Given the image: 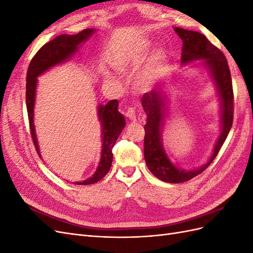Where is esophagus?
Here are the masks:
<instances>
[{
  "instance_id": "obj_1",
  "label": "esophagus",
  "mask_w": 253,
  "mask_h": 253,
  "mask_svg": "<svg viewBox=\"0 0 253 253\" xmlns=\"http://www.w3.org/2000/svg\"><path fill=\"white\" fill-rule=\"evenodd\" d=\"M126 116L129 120L133 121V122H135V121L137 120L136 111H135V109H133V108H128V109H127V111L126 112Z\"/></svg>"
}]
</instances>
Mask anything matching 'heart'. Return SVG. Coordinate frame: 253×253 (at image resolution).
<instances>
[{
    "label": "heart",
    "mask_w": 253,
    "mask_h": 253,
    "mask_svg": "<svg viewBox=\"0 0 253 253\" xmlns=\"http://www.w3.org/2000/svg\"><path fill=\"white\" fill-rule=\"evenodd\" d=\"M166 61V53L164 50H158L156 53L154 58H153V63H152V68L150 73L148 74V79H151L155 76V74L158 72V70L160 67L163 66V64L165 63ZM116 65L117 67L119 68H124L126 67V60L122 57V56H118L117 59H116ZM106 79H108L109 81H113V78L111 77V76H106Z\"/></svg>",
    "instance_id": "obj_1"
}]
</instances>
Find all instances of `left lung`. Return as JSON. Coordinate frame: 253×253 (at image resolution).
<instances>
[{"instance_id": "left-lung-1", "label": "left lung", "mask_w": 253, "mask_h": 253, "mask_svg": "<svg viewBox=\"0 0 253 253\" xmlns=\"http://www.w3.org/2000/svg\"><path fill=\"white\" fill-rule=\"evenodd\" d=\"M175 33L182 40L181 63L187 64L195 60H205L213 81L215 83L220 101L221 131L214 145L209 162L194 170H181L173 165L164 149L162 129L166 113V95L159 89H152L141 98L143 111L147 114L144 126V159L149 170L160 180L171 183L185 182L204 172L216 157L230 132L233 121V89L231 74L225 55L207 38L193 30L174 27Z\"/></svg>"}]
</instances>
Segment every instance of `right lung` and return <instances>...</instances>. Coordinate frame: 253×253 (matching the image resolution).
Returning a JSON list of instances; mask_svg holds the SVG:
<instances>
[{
  "label": "right lung",
  "instance_id": "1",
  "mask_svg": "<svg viewBox=\"0 0 253 253\" xmlns=\"http://www.w3.org/2000/svg\"><path fill=\"white\" fill-rule=\"evenodd\" d=\"M95 33V29L86 28L77 35H60L38 50L28 66L26 76V108L29 120L30 134L33 137L35 148L40 155L39 144L34 125V108L36 101V88L38 77L48 71L52 66H56L71 59L78 51L79 46L89 39ZM98 117L102 126V151L101 159L96 172L91 177L76 182L77 185H91L101 180L108 174L113 162V147L118 139L122 129L126 126L124 115L118 112V100H111L105 105L98 106Z\"/></svg>",
  "mask_w": 253,
  "mask_h": 253
}]
</instances>
